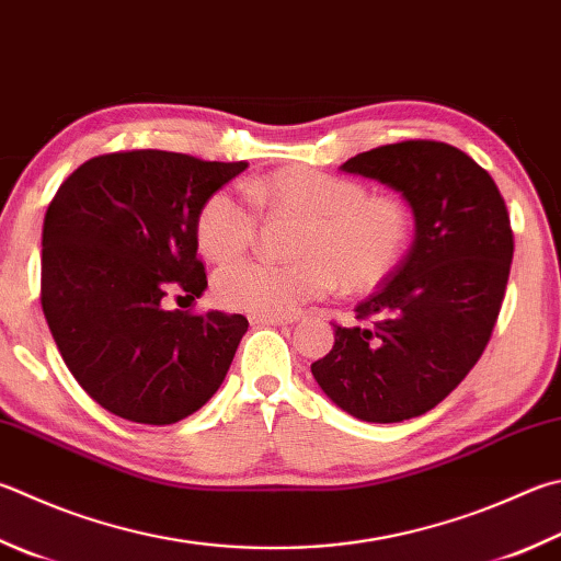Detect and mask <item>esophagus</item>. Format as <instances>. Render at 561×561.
<instances>
[{
	"label": "esophagus",
	"mask_w": 561,
	"mask_h": 561,
	"mask_svg": "<svg viewBox=\"0 0 561 561\" xmlns=\"http://www.w3.org/2000/svg\"><path fill=\"white\" fill-rule=\"evenodd\" d=\"M248 319L252 325H287L297 321L294 316H262V313H250Z\"/></svg>",
	"instance_id": "1"
}]
</instances>
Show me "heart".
<instances>
[{
  "label": "heart",
  "mask_w": 561,
  "mask_h": 561,
  "mask_svg": "<svg viewBox=\"0 0 561 561\" xmlns=\"http://www.w3.org/2000/svg\"><path fill=\"white\" fill-rule=\"evenodd\" d=\"M264 208L307 218L297 242L301 260H240L216 274V297L230 309L289 316L329 294L370 291L400 267L412 238L410 206L397 196H370L358 181L291 167L250 183ZM257 208L232 188H220L198 213V242L210 260L226 262L250 248Z\"/></svg>",
  "instance_id": "heart-1"
}]
</instances>
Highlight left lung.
<instances>
[{
  "mask_svg": "<svg viewBox=\"0 0 561 561\" xmlns=\"http://www.w3.org/2000/svg\"><path fill=\"white\" fill-rule=\"evenodd\" d=\"M412 208L414 240L380 289L333 325L311 363L325 397L355 420L392 424L434 410L491 341L513 262V230L495 181L461 149L410 139L345 161Z\"/></svg>",
  "mask_w": 561,
  "mask_h": 561,
  "instance_id": "1",
  "label": "left lung"
}]
</instances>
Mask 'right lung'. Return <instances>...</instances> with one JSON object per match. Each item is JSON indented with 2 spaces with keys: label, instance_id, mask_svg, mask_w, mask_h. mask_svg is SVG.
I'll return each instance as SVG.
<instances>
[{
  "label": "right lung",
  "instance_id": "add662e5",
  "mask_svg": "<svg viewBox=\"0 0 561 561\" xmlns=\"http://www.w3.org/2000/svg\"><path fill=\"white\" fill-rule=\"evenodd\" d=\"M245 169L176 151H117L78 167L50 201L41 307L78 385L122 420L174 424L226 380L245 316H193L167 299L206 291L198 213Z\"/></svg>",
  "mask_w": 561,
  "mask_h": 561
}]
</instances>
